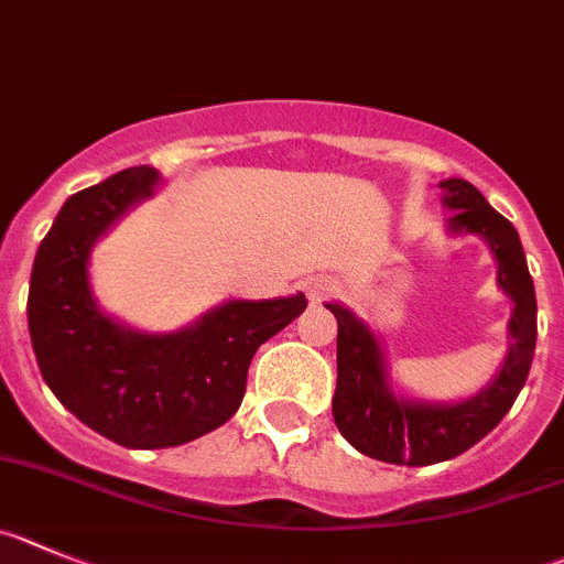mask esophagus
I'll return each mask as SVG.
<instances>
[{
  "label": "esophagus",
  "mask_w": 564,
  "mask_h": 564,
  "mask_svg": "<svg viewBox=\"0 0 564 564\" xmlns=\"http://www.w3.org/2000/svg\"><path fill=\"white\" fill-rule=\"evenodd\" d=\"M334 292H336V283L328 281V278H314V281H308L306 286V294L312 303H323V300H328Z\"/></svg>",
  "instance_id": "obj_1"
}]
</instances>
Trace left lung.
<instances>
[{
  "instance_id": "1",
  "label": "left lung",
  "mask_w": 564,
  "mask_h": 564,
  "mask_svg": "<svg viewBox=\"0 0 564 564\" xmlns=\"http://www.w3.org/2000/svg\"><path fill=\"white\" fill-rule=\"evenodd\" d=\"M445 205L454 208L448 228L454 234H478L489 241L498 258V283L512 297L509 347L501 372L476 398L456 406H431L394 398L387 383V367L376 336L361 319L341 306L334 312L336 334V392L334 420L339 434L356 451L378 462L425 467L454 459L489 434L512 409L514 398L529 378L536 341V297L525 267L518 230L484 199L473 183L451 177L442 181Z\"/></svg>"
}]
</instances>
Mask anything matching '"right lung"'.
Returning <instances> with one entry per match:
<instances>
[{
  "instance_id": "add662e5",
  "label": "right lung",
  "mask_w": 564,
  "mask_h": 564,
  "mask_svg": "<svg viewBox=\"0 0 564 564\" xmlns=\"http://www.w3.org/2000/svg\"><path fill=\"white\" fill-rule=\"evenodd\" d=\"M150 166L72 194L35 252L28 323L41 376L80 423L135 451L175 448L228 423L256 350L306 312V294L230 300L194 328L152 336L94 306L88 252L124 210L152 194Z\"/></svg>"
}]
</instances>
